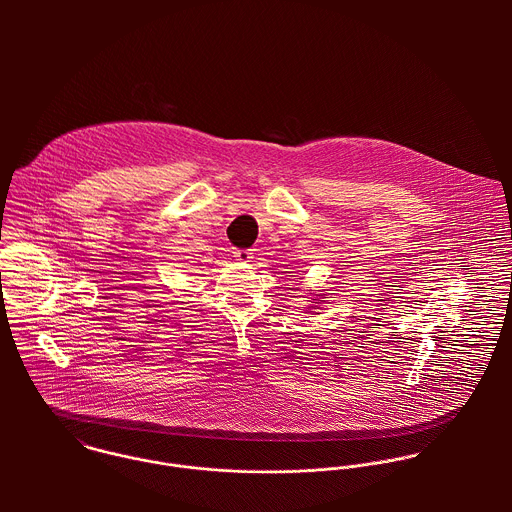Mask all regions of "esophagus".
Returning <instances> with one entry per match:
<instances>
[{"label":"esophagus","instance_id":"1","mask_svg":"<svg viewBox=\"0 0 512 512\" xmlns=\"http://www.w3.org/2000/svg\"><path fill=\"white\" fill-rule=\"evenodd\" d=\"M232 254H234V258H236L238 262H244V264H246V262H250V260L254 258V254H252L250 250H234Z\"/></svg>","mask_w":512,"mask_h":512}]
</instances>
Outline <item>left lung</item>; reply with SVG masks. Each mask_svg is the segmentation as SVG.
<instances>
[{"label":"left lung","mask_w":512,"mask_h":512,"mask_svg":"<svg viewBox=\"0 0 512 512\" xmlns=\"http://www.w3.org/2000/svg\"><path fill=\"white\" fill-rule=\"evenodd\" d=\"M321 301H323V299L319 297V299H315V301H311V303H321ZM311 307H317V305H311Z\"/></svg>","instance_id":"left-lung-1"}]
</instances>
